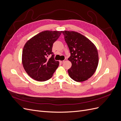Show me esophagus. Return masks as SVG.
<instances>
[{
  "label": "esophagus",
  "mask_w": 121,
  "mask_h": 121,
  "mask_svg": "<svg viewBox=\"0 0 121 121\" xmlns=\"http://www.w3.org/2000/svg\"><path fill=\"white\" fill-rule=\"evenodd\" d=\"M66 60H67V59H65L64 60H60V64H63V63H64L65 61H66Z\"/></svg>",
  "instance_id": "obj_1"
}]
</instances>
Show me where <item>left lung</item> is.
<instances>
[{"label":"left lung","instance_id":"left-lung-1","mask_svg":"<svg viewBox=\"0 0 121 121\" xmlns=\"http://www.w3.org/2000/svg\"><path fill=\"white\" fill-rule=\"evenodd\" d=\"M70 52L68 60L72 67L68 69L69 77L76 82L88 80L95 72L98 64L97 49L85 36L74 31L62 32Z\"/></svg>","mask_w":121,"mask_h":121}]
</instances>
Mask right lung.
Listing matches in <instances>:
<instances>
[{
	"mask_svg": "<svg viewBox=\"0 0 121 121\" xmlns=\"http://www.w3.org/2000/svg\"><path fill=\"white\" fill-rule=\"evenodd\" d=\"M62 31H44L34 36L25 44L22 53V63L25 71L38 81L52 77L59 65L52 52L53 44ZM49 55L50 58H47Z\"/></svg>",
	"mask_w": 121,
	"mask_h": 121,
	"instance_id": "1",
	"label": "right lung"
}]
</instances>
